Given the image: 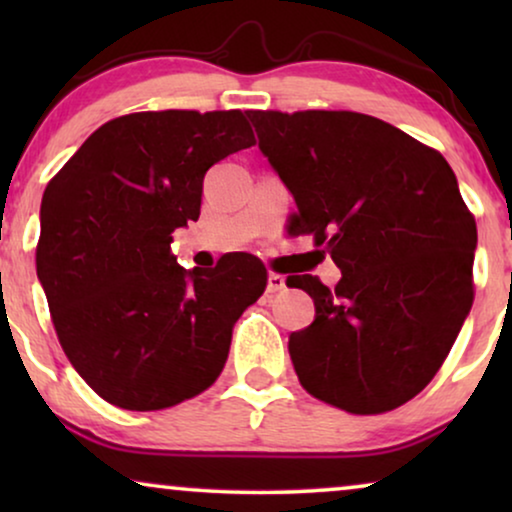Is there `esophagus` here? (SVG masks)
I'll return each mask as SVG.
<instances>
[{
  "mask_svg": "<svg viewBox=\"0 0 512 512\" xmlns=\"http://www.w3.org/2000/svg\"><path fill=\"white\" fill-rule=\"evenodd\" d=\"M284 289H286V279L282 275H277V272H270L268 291L270 293H277V291H284Z\"/></svg>",
  "mask_w": 512,
  "mask_h": 512,
  "instance_id": "34e87169",
  "label": "esophagus"
}]
</instances>
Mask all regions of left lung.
I'll return each mask as SVG.
<instances>
[{
  "instance_id": "1",
  "label": "left lung",
  "mask_w": 512,
  "mask_h": 512,
  "mask_svg": "<svg viewBox=\"0 0 512 512\" xmlns=\"http://www.w3.org/2000/svg\"><path fill=\"white\" fill-rule=\"evenodd\" d=\"M258 146L296 198L293 235H314L338 265L286 286L317 317L291 333L307 394L352 415H382L433 380L473 305L478 228L436 149L356 111H247Z\"/></svg>"
}]
</instances>
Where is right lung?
I'll return each instance as SVG.
<instances>
[{
	"label": "right lung",
	"instance_id": "obj_1",
	"mask_svg": "<svg viewBox=\"0 0 512 512\" xmlns=\"http://www.w3.org/2000/svg\"><path fill=\"white\" fill-rule=\"evenodd\" d=\"M240 109L137 111L97 128L48 181L37 275L67 359L123 410H165L221 375L235 321L263 296L251 254L186 272L172 233L198 221L202 179L254 146Z\"/></svg>",
	"mask_w": 512,
	"mask_h": 512
}]
</instances>
